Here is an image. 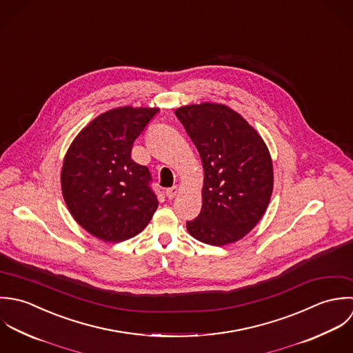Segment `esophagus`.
I'll list each match as a JSON object with an SVG mask.
<instances>
[{
  "mask_svg": "<svg viewBox=\"0 0 353 353\" xmlns=\"http://www.w3.org/2000/svg\"><path fill=\"white\" fill-rule=\"evenodd\" d=\"M165 194H166V198H168V199H173V198L176 196V194H177V187L173 185L172 188H168Z\"/></svg>",
  "mask_w": 353,
  "mask_h": 353,
  "instance_id": "obj_1",
  "label": "esophagus"
}]
</instances>
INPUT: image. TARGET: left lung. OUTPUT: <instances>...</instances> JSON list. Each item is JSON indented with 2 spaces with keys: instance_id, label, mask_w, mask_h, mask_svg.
Returning <instances> with one entry per match:
<instances>
[{
  "instance_id": "8db88e82",
  "label": "left lung",
  "mask_w": 353,
  "mask_h": 353,
  "mask_svg": "<svg viewBox=\"0 0 353 353\" xmlns=\"http://www.w3.org/2000/svg\"><path fill=\"white\" fill-rule=\"evenodd\" d=\"M176 117L196 145L203 169L201 214L187 221L196 240L225 245L244 237L263 216L273 192V163L256 131L218 103L188 105Z\"/></svg>"
}]
</instances>
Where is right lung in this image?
<instances>
[{"instance_id": "add662e5", "label": "right lung", "mask_w": 353, "mask_h": 353, "mask_svg": "<svg viewBox=\"0 0 353 353\" xmlns=\"http://www.w3.org/2000/svg\"><path fill=\"white\" fill-rule=\"evenodd\" d=\"M158 112L131 106L109 110L76 137L65 155V203L77 223L101 240L137 236L158 208L148 168L131 158L134 141Z\"/></svg>"}]
</instances>
